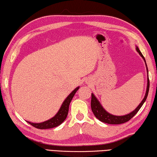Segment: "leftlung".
Segmentation results:
<instances>
[{"mask_svg": "<svg viewBox=\"0 0 157 157\" xmlns=\"http://www.w3.org/2000/svg\"><path fill=\"white\" fill-rule=\"evenodd\" d=\"M136 50L145 61V66H146L147 74V89H146V92H145V94L144 99L142 100L141 102L140 103L139 105L136 107L135 109L133 110L132 112H131L130 113L127 114L125 115H123V116H117V115H113L107 112L105 109L103 108V107L99 102V101L97 99V98L95 97L93 93H92V100H91L92 110L93 112V113H94V116L97 117L98 120L101 121L105 123H108V124H121V123L127 122L128 121H130L134 115L138 112L140 108H141L142 105H144L145 100H146L147 97L148 95V92H149V88H150V81H149V78H148V69L147 67L146 61H145V58L144 56H143L142 53L141 52V51L139 50V49L137 46H136Z\"/></svg>", "mask_w": 157, "mask_h": 157, "instance_id": "8db88e82", "label": "left lung"}]
</instances>
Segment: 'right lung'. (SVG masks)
<instances>
[{"label": "right lung", "mask_w": 157, "mask_h": 157, "mask_svg": "<svg viewBox=\"0 0 157 157\" xmlns=\"http://www.w3.org/2000/svg\"><path fill=\"white\" fill-rule=\"evenodd\" d=\"M79 89V87H76L72 92H71L70 94L67 96V97L65 98V101H63L61 106L59 109V110L58 111L57 113L56 114L54 117H53L52 119H49V120L46 121L42 123H32L30 121H26L29 123L30 125L34 126V128H36L38 129H41V130H44V129H49V128H53L55 127H57L59 125L64 121L65 120L66 117H67L69 111V106L71 99H72L75 93L78 91Z\"/></svg>", "instance_id": "obj_1"}]
</instances>
